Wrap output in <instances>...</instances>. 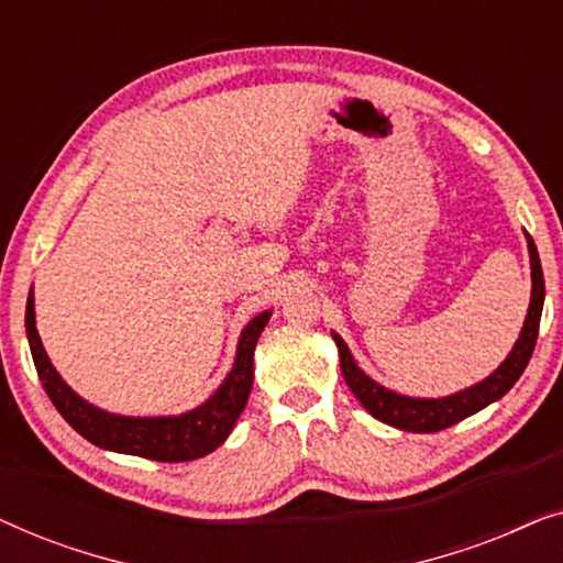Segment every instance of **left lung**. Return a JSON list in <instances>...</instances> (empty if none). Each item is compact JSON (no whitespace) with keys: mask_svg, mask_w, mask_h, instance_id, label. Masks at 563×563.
I'll use <instances>...</instances> for the list:
<instances>
[{"mask_svg":"<svg viewBox=\"0 0 563 563\" xmlns=\"http://www.w3.org/2000/svg\"><path fill=\"white\" fill-rule=\"evenodd\" d=\"M528 253H530V305L526 322L515 341L512 351L507 353V358L492 372L487 379L476 382L474 387H466L461 391H453L449 397H407L399 391H391L382 387L379 382H374L366 372H361L356 358L351 356L349 345L338 333H333V341L338 345V356H341V372L343 379L349 384L353 395L361 405L366 407L368 415H374L376 420L387 422V426L397 430H407V433H438L456 426L468 415L484 410V407L497 402L499 397H505L512 389V384L520 379V374L526 372L530 356H533L538 325H541V312H543V297H545V284H543V268L541 258H538L533 238L526 233Z\"/></svg>","mask_w":563,"mask_h":563,"instance_id":"8db88e82","label":"left lung"}]
</instances>
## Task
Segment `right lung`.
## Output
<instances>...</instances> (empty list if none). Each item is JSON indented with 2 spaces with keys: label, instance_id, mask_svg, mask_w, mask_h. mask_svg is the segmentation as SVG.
Listing matches in <instances>:
<instances>
[{
  "label": "right lung",
  "instance_id": "obj_1",
  "mask_svg": "<svg viewBox=\"0 0 563 563\" xmlns=\"http://www.w3.org/2000/svg\"><path fill=\"white\" fill-rule=\"evenodd\" d=\"M268 318H272V310L256 314L243 328L241 338H238L233 368H230L225 382L202 405H197L189 412L158 415V418H130V415L107 412L76 395L60 379V374L43 349L41 335H37L33 289L27 295L25 330L43 389L48 391L51 402L56 405V410L64 415V420L76 433L104 451L179 464V461L202 459L214 449H220L230 430L235 428L245 402H249L253 387V351H256L258 335L264 333Z\"/></svg>",
  "mask_w": 563,
  "mask_h": 563
}]
</instances>
